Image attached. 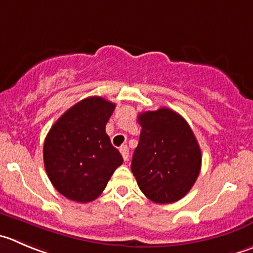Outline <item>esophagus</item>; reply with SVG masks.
I'll use <instances>...</instances> for the list:
<instances>
[{
  "label": "esophagus",
  "instance_id": "1",
  "mask_svg": "<svg viewBox=\"0 0 253 253\" xmlns=\"http://www.w3.org/2000/svg\"><path fill=\"white\" fill-rule=\"evenodd\" d=\"M120 152H121L122 154V158H124L125 161H128V148H127V146L120 147Z\"/></svg>",
  "mask_w": 253,
  "mask_h": 253
}]
</instances>
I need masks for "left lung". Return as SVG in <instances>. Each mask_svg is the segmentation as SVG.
<instances>
[{
    "label": "left lung",
    "instance_id": "left-lung-1",
    "mask_svg": "<svg viewBox=\"0 0 253 253\" xmlns=\"http://www.w3.org/2000/svg\"><path fill=\"white\" fill-rule=\"evenodd\" d=\"M141 134L131 170L149 200L170 204L185 197L199 176L202 151L188 122L167 107L137 117Z\"/></svg>",
    "mask_w": 253,
    "mask_h": 253
}]
</instances>
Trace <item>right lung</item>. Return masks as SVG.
<instances>
[{"label": "right lung", "instance_id": "add662e5", "mask_svg": "<svg viewBox=\"0 0 253 253\" xmlns=\"http://www.w3.org/2000/svg\"><path fill=\"white\" fill-rule=\"evenodd\" d=\"M115 107L102 97H87L61 115L46 134L45 171L54 188L68 199L95 200L124 163L105 131Z\"/></svg>", "mask_w": 253, "mask_h": 253}]
</instances>
